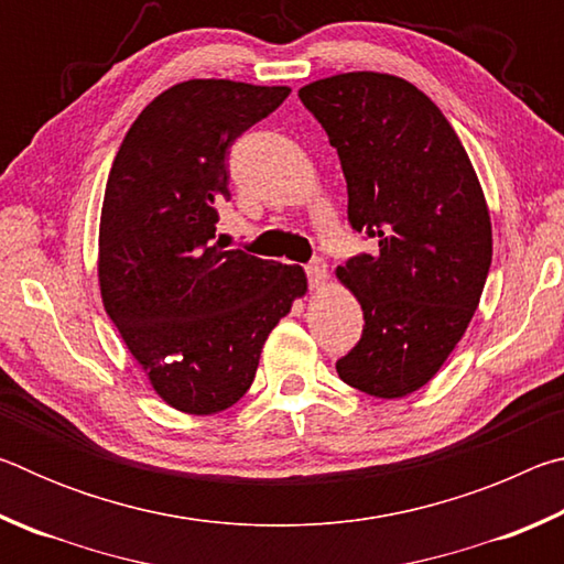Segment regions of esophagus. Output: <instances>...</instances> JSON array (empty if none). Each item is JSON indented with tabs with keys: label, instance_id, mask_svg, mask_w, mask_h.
Wrapping results in <instances>:
<instances>
[{
	"label": "esophagus",
	"instance_id": "34e87169",
	"mask_svg": "<svg viewBox=\"0 0 564 564\" xmlns=\"http://www.w3.org/2000/svg\"><path fill=\"white\" fill-rule=\"evenodd\" d=\"M305 273H308V285L313 291L321 289V285H326V281H328V269L321 259L311 261L308 265H305Z\"/></svg>",
	"mask_w": 564,
	"mask_h": 564
}]
</instances>
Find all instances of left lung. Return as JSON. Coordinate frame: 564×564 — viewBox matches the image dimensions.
Segmentation results:
<instances>
[{"label":"left lung","mask_w":564,"mask_h":564,"mask_svg":"<svg viewBox=\"0 0 564 564\" xmlns=\"http://www.w3.org/2000/svg\"><path fill=\"white\" fill-rule=\"evenodd\" d=\"M348 184V221L373 253L336 275L362 308V336L336 362L376 398L423 388L465 336L492 261L490 212L443 111L393 74L348 72L305 84Z\"/></svg>","instance_id":"left-lung-1"}]
</instances>
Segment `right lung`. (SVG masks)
Returning <instances> with one entry per match:
<instances>
[{"instance_id": "obj_1", "label": "right lung", "mask_w": 564, "mask_h": 564, "mask_svg": "<svg viewBox=\"0 0 564 564\" xmlns=\"http://www.w3.org/2000/svg\"><path fill=\"white\" fill-rule=\"evenodd\" d=\"M289 87L188 79L123 137L104 191L99 289L113 326L171 408L214 415L251 388L269 333L308 291L301 265L216 241L228 147Z\"/></svg>"}]
</instances>
